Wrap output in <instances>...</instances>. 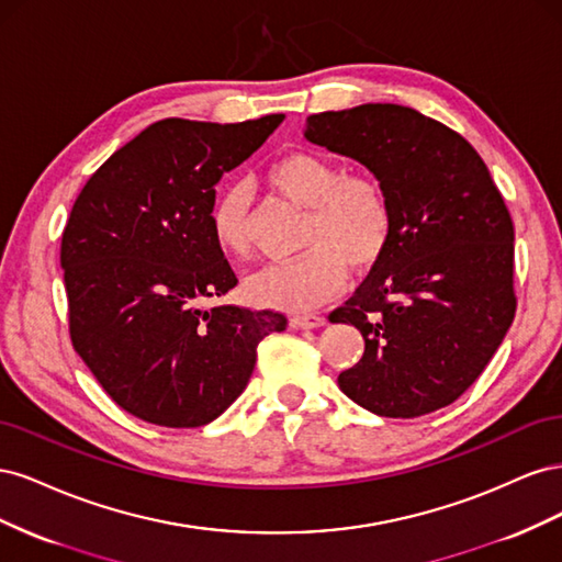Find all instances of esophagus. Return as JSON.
Wrapping results in <instances>:
<instances>
[{
  "label": "esophagus",
  "mask_w": 562,
  "mask_h": 562,
  "mask_svg": "<svg viewBox=\"0 0 562 562\" xmlns=\"http://www.w3.org/2000/svg\"><path fill=\"white\" fill-rule=\"evenodd\" d=\"M291 326L297 330H312V328H321L326 326V318L318 316V314H300L291 318Z\"/></svg>",
  "instance_id": "1"
}]
</instances>
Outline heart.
I'll use <instances>...</instances> for the list:
<instances>
[{
  "instance_id": "obj_1",
  "label": "heart",
  "mask_w": 562,
  "mask_h": 562,
  "mask_svg": "<svg viewBox=\"0 0 562 562\" xmlns=\"http://www.w3.org/2000/svg\"><path fill=\"white\" fill-rule=\"evenodd\" d=\"M271 190L307 211L295 260L269 262L246 279V297L258 307L310 312L342 291L347 267L363 271L375 265L391 239V206L382 184L361 173L342 176L335 161L314 151H291L269 166ZM211 232L217 248L244 258L250 241L246 201L229 190L215 201Z\"/></svg>"
}]
</instances>
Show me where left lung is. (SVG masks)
Returning a JSON list of instances; mask_svg holds the SVG:
<instances>
[{
    "mask_svg": "<svg viewBox=\"0 0 562 562\" xmlns=\"http://www.w3.org/2000/svg\"><path fill=\"white\" fill-rule=\"evenodd\" d=\"M312 145L366 166L386 192L391 239L330 314L366 339L337 384L380 417H419L479 380L516 314L514 223L462 135L391 103L312 114Z\"/></svg>",
    "mask_w": 562,
    "mask_h": 562,
    "instance_id": "1",
    "label": "left lung"
}]
</instances>
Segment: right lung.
<instances>
[{
    "instance_id": "right-lung-1",
    "label": "right lung",
    "mask_w": 562,
    "mask_h": 562,
    "mask_svg": "<svg viewBox=\"0 0 562 562\" xmlns=\"http://www.w3.org/2000/svg\"><path fill=\"white\" fill-rule=\"evenodd\" d=\"M283 114L241 124L164 119L98 168L60 246L75 351L126 413L171 429L223 415L283 314L209 307L236 285L211 232L215 184Z\"/></svg>"
}]
</instances>
